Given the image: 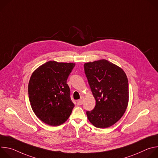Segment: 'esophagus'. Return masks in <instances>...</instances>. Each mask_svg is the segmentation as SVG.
I'll return each instance as SVG.
<instances>
[{"label": "esophagus", "instance_id": "obj_1", "mask_svg": "<svg viewBox=\"0 0 158 158\" xmlns=\"http://www.w3.org/2000/svg\"><path fill=\"white\" fill-rule=\"evenodd\" d=\"M83 98H84L83 97H81V98L79 100H78V101H77V105L81 106V105H82V104H83V101H84Z\"/></svg>", "mask_w": 158, "mask_h": 158}]
</instances>
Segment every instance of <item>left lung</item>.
Segmentation results:
<instances>
[{
  "mask_svg": "<svg viewBox=\"0 0 158 158\" xmlns=\"http://www.w3.org/2000/svg\"><path fill=\"white\" fill-rule=\"evenodd\" d=\"M84 68L96 99L94 109L86 111L87 118L96 127H109L121 118L127 106L126 74L119 67L105 59L85 63Z\"/></svg>",
  "mask_w": 158,
  "mask_h": 158,
  "instance_id": "8db88e82",
  "label": "left lung"
}]
</instances>
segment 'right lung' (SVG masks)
Masks as SVG:
<instances>
[{
	"instance_id": "add662e5",
	"label": "right lung",
	"mask_w": 158,
	"mask_h": 158,
	"mask_svg": "<svg viewBox=\"0 0 158 158\" xmlns=\"http://www.w3.org/2000/svg\"><path fill=\"white\" fill-rule=\"evenodd\" d=\"M74 63L49 61L32 73L28 85L31 107L42 122L57 126L69 118L74 104L67 79Z\"/></svg>"
}]
</instances>
